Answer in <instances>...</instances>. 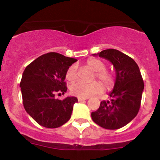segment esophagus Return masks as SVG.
I'll return each mask as SVG.
<instances>
[{
    "mask_svg": "<svg viewBox=\"0 0 160 160\" xmlns=\"http://www.w3.org/2000/svg\"><path fill=\"white\" fill-rule=\"evenodd\" d=\"M88 99V98H78V100L79 102H82V101H84V100H87Z\"/></svg>",
    "mask_w": 160,
    "mask_h": 160,
    "instance_id": "1",
    "label": "esophagus"
}]
</instances>
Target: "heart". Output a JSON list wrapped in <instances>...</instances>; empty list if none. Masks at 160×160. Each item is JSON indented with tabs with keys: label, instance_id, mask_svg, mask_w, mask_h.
<instances>
[{
	"label": "heart",
	"instance_id": "1",
	"mask_svg": "<svg viewBox=\"0 0 160 160\" xmlns=\"http://www.w3.org/2000/svg\"><path fill=\"white\" fill-rule=\"evenodd\" d=\"M86 65L94 70V78H97L102 82L104 87L110 90L114 87L115 78L112 72L105 70L106 64L104 62L98 58H90L87 61ZM77 78V66L71 65L66 72V79L68 82L74 81ZM103 86L98 81H93L90 83H83L76 82L70 87V91L73 95L80 98H88L94 94L102 92Z\"/></svg>",
	"mask_w": 160,
	"mask_h": 160
}]
</instances>
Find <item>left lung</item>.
Instances as JSON below:
<instances>
[{"mask_svg":"<svg viewBox=\"0 0 160 160\" xmlns=\"http://www.w3.org/2000/svg\"><path fill=\"white\" fill-rule=\"evenodd\" d=\"M109 60L116 72L110 100L102 101L99 108L91 113L93 121L102 128L116 130L129 123L140 108L144 82L138 65L119 50L108 49L98 54Z\"/></svg>","mask_w":160,"mask_h":160,"instance_id":"8db88e82","label":"left lung"}]
</instances>
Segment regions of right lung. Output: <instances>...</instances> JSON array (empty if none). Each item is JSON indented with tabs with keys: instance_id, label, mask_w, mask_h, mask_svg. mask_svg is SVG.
<instances>
[{
	"instance_id": "right-lung-1",
	"label": "right lung",
	"mask_w": 160,
	"mask_h": 160,
	"mask_svg": "<svg viewBox=\"0 0 160 160\" xmlns=\"http://www.w3.org/2000/svg\"><path fill=\"white\" fill-rule=\"evenodd\" d=\"M76 59L60 53H46L28 65L22 74L20 87L26 112L39 125L57 128L69 121L75 97L55 99V94H65L66 72Z\"/></svg>"
}]
</instances>
